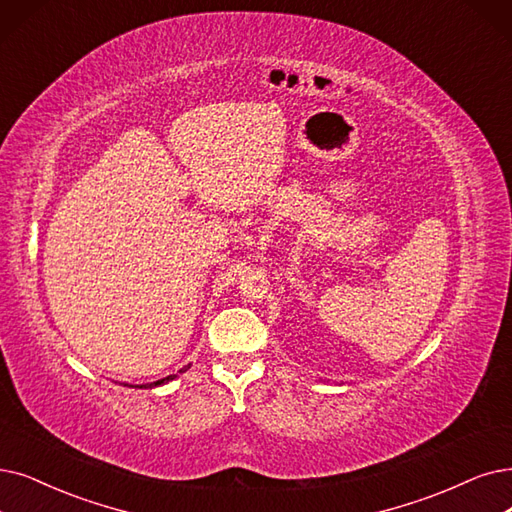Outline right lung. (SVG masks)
<instances>
[{"mask_svg":"<svg viewBox=\"0 0 512 512\" xmlns=\"http://www.w3.org/2000/svg\"><path fill=\"white\" fill-rule=\"evenodd\" d=\"M180 372H187V367H182ZM172 378H176V374H172V376H166V378H161V380H157V382H151V384H140V388H142V386H145V388H147V386H149V388H151V386H159V384L168 382V380H172Z\"/></svg>","mask_w":512,"mask_h":512,"instance_id":"obj_1","label":"right lung"}]
</instances>
